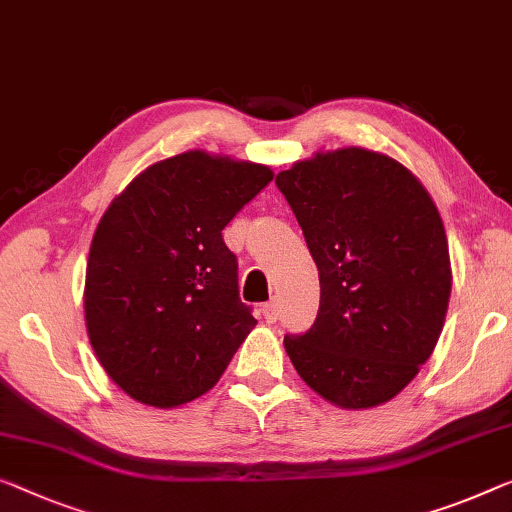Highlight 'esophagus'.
Listing matches in <instances>:
<instances>
[{
  "label": "esophagus",
  "instance_id": "34e87169",
  "mask_svg": "<svg viewBox=\"0 0 512 512\" xmlns=\"http://www.w3.org/2000/svg\"><path fill=\"white\" fill-rule=\"evenodd\" d=\"M262 315H264V319L269 324H273L278 319V301H269V303H264L262 305Z\"/></svg>",
  "mask_w": 512,
  "mask_h": 512
}]
</instances>
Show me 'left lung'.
<instances>
[{
	"mask_svg": "<svg viewBox=\"0 0 512 512\" xmlns=\"http://www.w3.org/2000/svg\"><path fill=\"white\" fill-rule=\"evenodd\" d=\"M319 269V312L285 335L299 377L340 409L386 404L437 347L451 255L437 204L400 160L317 151L276 177Z\"/></svg>",
	"mask_w": 512,
	"mask_h": 512,
	"instance_id": "1",
	"label": "left lung"
}]
</instances>
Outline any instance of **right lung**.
Segmentation results:
<instances>
[{
  "instance_id": "right-lung-1",
  "label": "right lung",
  "mask_w": 512,
  "mask_h": 512,
  "mask_svg": "<svg viewBox=\"0 0 512 512\" xmlns=\"http://www.w3.org/2000/svg\"><path fill=\"white\" fill-rule=\"evenodd\" d=\"M271 179L269 165L190 149L137 174L98 220L87 335L133 400L172 409L200 398L255 329L223 230Z\"/></svg>"
}]
</instances>
